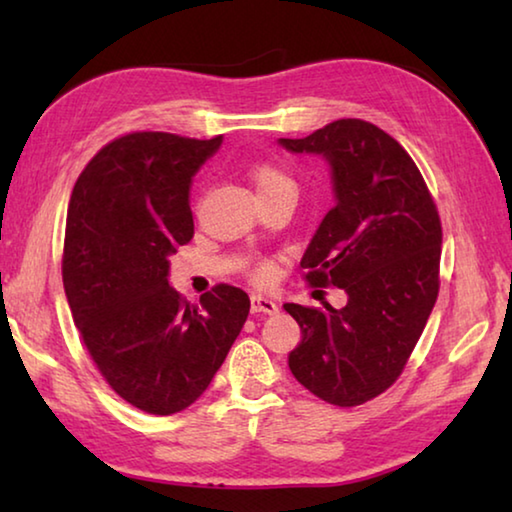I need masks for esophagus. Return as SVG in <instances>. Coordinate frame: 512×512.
I'll use <instances>...</instances> for the list:
<instances>
[{"label": "esophagus", "instance_id": "obj_1", "mask_svg": "<svg viewBox=\"0 0 512 512\" xmlns=\"http://www.w3.org/2000/svg\"><path fill=\"white\" fill-rule=\"evenodd\" d=\"M250 309H253V314H268V316H273L280 311V307H277V302L273 298L259 296V293H253V296H250Z\"/></svg>", "mask_w": 512, "mask_h": 512}]
</instances>
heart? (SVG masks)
Listing matches in <instances>:
<instances>
[{
    "label": "heart",
    "mask_w": 512,
    "mask_h": 512,
    "mask_svg": "<svg viewBox=\"0 0 512 512\" xmlns=\"http://www.w3.org/2000/svg\"><path fill=\"white\" fill-rule=\"evenodd\" d=\"M250 178H253L259 196L282 192V189H291V192H296V183H293V178L273 162L255 164L253 171H250ZM268 275H271V266H268L266 262H259L253 271L255 280L264 282V280H268Z\"/></svg>",
    "instance_id": "heart-1"
}]
</instances>
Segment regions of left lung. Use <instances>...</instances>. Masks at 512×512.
Here are the masks:
<instances>
[{"label":"left lung","mask_w":512,"mask_h":512,"mask_svg":"<svg viewBox=\"0 0 512 512\" xmlns=\"http://www.w3.org/2000/svg\"><path fill=\"white\" fill-rule=\"evenodd\" d=\"M291 153L323 155L336 205L302 255L305 280L339 287L345 307L287 302L302 341L289 368L307 391L334 406H359L395 384L438 298L443 228L411 155L363 119H339Z\"/></svg>","instance_id":"left-lung-1"}]
</instances>
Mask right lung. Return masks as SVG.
<instances>
[{
    "mask_svg": "<svg viewBox=\"0 0 512 512\" xmlns=\"http://www.w3.org/2000/svg\"><path fill=\"white\" fill-rule=\"evenodd\" d=\"M221 135L128 133L94 155L67 207L63 284L85 348L121 400L153 415L187 409L244 327L250 298L216 284L189 305L169 255L194 237L189 187Z\"/></svg>",
    "mask_w": 512,
    "mask_h": 512,
    "instance_id": "1",
    "label": "right lung"
}]
</instances>
